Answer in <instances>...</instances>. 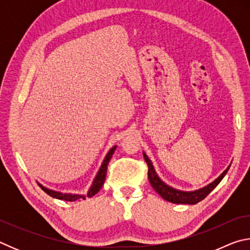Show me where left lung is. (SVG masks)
<instances>
[{
	"mask_svg": "<svg viewBox=\"0 0 250 250\" xmlns=\"http://www.w3.org/2000/svg\"><path fill=\"white\" fill-rule=\"evenodd\" d=\"M143 156H145L146 162L147 164V167H149L147 177H149V181H150V184L152 185V188L155 189V192L158 193L161 197L164 198L166 201L174 203V204L193 205V204H196L198 202H201L202 200H204V198L219 184V182H221L223 180V177L226 175V173L228 170H229V167H230L228 166L226 170L224 171L216 180H214L211 183L204 186V188L195 189V191H181V189H177V188H172L170 185H167L166 182L161 180L159 175L156 174L153 164H152L151 160L149 159V156L146 155V152H143Z\"/></svg>",
	"mask_w": 250,
	"mask_h": 250,
	"instance_id": "1",
	"label": "left lung"
}]
</instances>
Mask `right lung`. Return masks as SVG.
Instances as JSON below:
<instances>
[{"label":"right lung","instance_id":"right-lung-1","mask_svg":"<svg viewBox=\"0 0 250 250\" xmlns=\"http://www.w3.org/2000/svg\"><path fill=\"white\" fill-rule=\"evenodd\" d=\"M116 149H117V146H113L111 149L108 151V153H107V155H105V158L104 159L103 164H101L99 171L97 172V175L95 176L94 181H92V184L90 186V188L88 189V193L86 194V195H83V194L62 193V192L54 191V189H50L48 188H46V186H44L43 184H41L40 182H37V183H39L41 188L43 189L45 193H47L49 196H52L54 198H57V200H62V201H67V202H75L77 200H86V197H92L100 191L101 188H103L104 180H105V174H107L108 163H109L110 159H111L113 152L116 151Z\"/></svg>","mask_w":250,"mask_h":250}]
</instances>
